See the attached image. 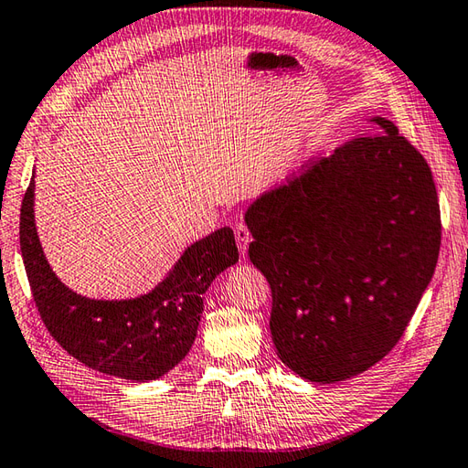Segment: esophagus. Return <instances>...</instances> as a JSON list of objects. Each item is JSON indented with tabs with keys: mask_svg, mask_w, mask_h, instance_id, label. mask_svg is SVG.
I'll list each match as a JSON object with an SVG mask.
<instances>
[{
	"mask_svg": "<svg viewBox=\"0 0 468 468\" xmlns=\"http://www.w3.org/2000/svg\"><path fill=\"white\" fill-rule=\"evenodd\" d=\"M235 239H237V245H239V251L245 255L247 247H250V243H251V233L245 223L235 225Z\"/></svg>",
	"mask_w": 468,
	"mask_h": 468,
	"instance_id": "obj_1",
	"label": "esophagus"
}]
</instances>
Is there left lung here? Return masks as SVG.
I'll return each instance as SVG.
<instances>
[{
    "label": "left lung",
    "mask_w": 468,
    "mask_h": 468,
    "mask_svg": "<svg viewBox=\"0 0 468 468\" xmlns=\"http://www.w3.org/2000/svg\"><path fill=\"white\" fill-rule=\"evenodd\" d=\"M310 160L245 210L250 260L271 288L282 363L314 383L351 379L404 335L441 251L426 160L386 117Z\"/></svg>",
    "instance_id": "8db88e82"
}]
</instances>
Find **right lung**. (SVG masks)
I'll return each mask as SVG.
<instances>
[{
    "instance_id": "add662e5",
    "label": "right lung",
    "mask_w": 468,
    "mask_h": 468,
    "mask_svg": "<svg viewBox=\"0 0 468 468\" xmlns=\"http://www.w3.org/2000/svg\"><path fill=\"white\" fill-rule=\"evenodd\" d=\"M34 176L20 210V247L34 302L46 328L69 355L99 373L154 381L185 359L197 338L203 294L239 261L235 235L217 229L188 245L162 282L125 300L87 298L52 271L34 218Z\"/></svg>"
}]
</instances>
